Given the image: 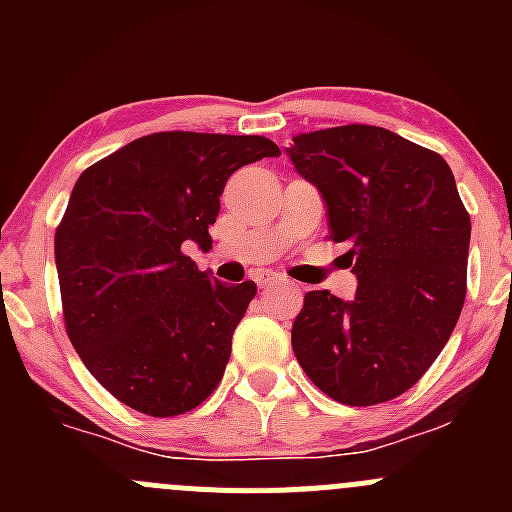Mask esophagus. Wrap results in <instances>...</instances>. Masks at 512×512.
<instances>
[{
  "label": "esophagus",
  "instance_id": "34e87169",
  "mask_svg": "<svg viewBox=\"0 0 512 512\" xmlns=\"http://www.w3.org/2000/svg\"><path fill=\"white\" fill-rule=\"evenodd\" d=\"M280 285H289L287 280H282V277H277V275H267V277H262V287H280Z\"/></svg>",
  "mask_w": 512,
  "mask_h": 512
}]
</instances>
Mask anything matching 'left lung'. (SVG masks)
<instances>
[{
    "mask_svg": "<svg viewBox=\"0 0 512 512\" xmlns=\"http://www.w3.org/2000/svg\"><path fill=\"white\" fill-rule=\"evenodd\" d=\"M327 205L329 240L359 280L354 302L304 294L292 349L312 384L347 406L396 399L451 339L466 302L471 215L448 163L379 126L297 133L287 148Z\"/></svg>",
    "mask_w": 512,
    "mask_h": 512,
    "instance_id": "1",
    "label": "left lung"
}]
</instances>
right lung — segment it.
Wrapping results in <instances>:
<instances>
[{
  "instance_id": "right-lung-1",
  "label": "right lung",
  "mask_w": 512,
  "mask_h": 512,
  "mask_svg": "<svg viewBox=\"0 0 512 512\" xmlns=\"http://www.w3.org/2000/svg\"><path fill=\"white\" fill-rule=\"evenodd\" d=\"M275 156L265 136L160 131L79 175L54 237L64 327L121 404L180 416L220 384L257 287L210 280L183 247L208 250L227 178Z\"/></svg>"
}]
</instances>
